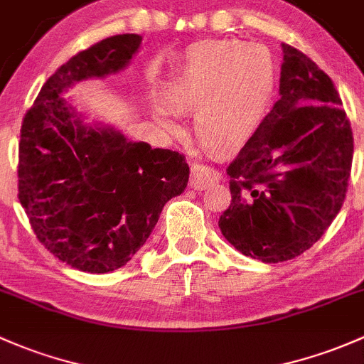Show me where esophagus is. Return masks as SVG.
<instances>
[{"instance_id":"obj_1","label":"esophagus","mask_w":364,"mask_h":364,"mask_svg":"<svg viewBox=\"0 0 364 364\" xmlns=\"http://www.w3.org/2000/svg\"><path fill=\"white\" fill-rule=\"evenodd\" d=\"M221 174L216 169L208 166H193L192 172H190V186L197 192H202L208 186H211L213 183L220 181Z\"/></svg>"}]
</instances>
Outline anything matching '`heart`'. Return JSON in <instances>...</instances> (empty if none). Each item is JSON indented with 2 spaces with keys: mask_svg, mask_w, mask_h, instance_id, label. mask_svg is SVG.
I'll return each instance as SVG.
<instances>
[{
  "mask_svg": "<svg viewBox=\"0 0 364 364\" xmlns=\"http://www.w3.org/2000/svg\"><path fill=\"white\" fill-rule=\"evenodd\" d=\"M275 85L272 53L242 40L195 45L151 109L166 131H178L174 112H195V132L205 146L232 151L256 132Z\"/></svg>",
  "mask_w": 364,
  "mask_h": 364,
  "instance_id": "1",
  "label": "heart"
}]
</instances>
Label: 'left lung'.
Wrapping results in <instances>:
<instances>
[{"mask_svg": "<svg viewBox=\"0 0 364 364\" xmlns=\"http://www.w3.org/2000/svg\"><path fill=\"white\" fill-rule=\"evenodd\" d=\"M279 99L228 166L232 204L225 239L263 263L296 258L342 209L354 139L333 82L305 53L282 43Z\"/></svg>", "mask_w": 364, "mask_h": 364, "instance_id": "1", "label": "left lung"}]
</instances>
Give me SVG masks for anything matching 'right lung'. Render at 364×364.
I'll list each match as a JSON object with an SVG mask.
<instances>
[{
	"label": "right lung",
	"instance_id": "add662e5",
	"mask_svg": "<svg viewBox=\"0 0 364 364\" xmlns=\"http://www.w3.org/2000/svg\"><path fill=\"white\" fill-rule=\"evenodd\" d=\"M141 41L117 34L76 53L41 87L22 122L18 200L38 240L82 272H113L131 262L164 205L188 185L181 153L89 124L64 99L76 83L124 71Z\"/></svg>",
	"mask_w": 364,
	"mask_h": 364
}]
</instances>
